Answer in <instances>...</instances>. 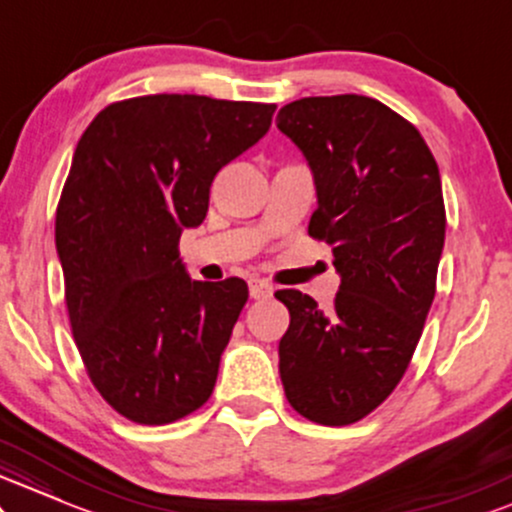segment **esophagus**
<instances>
[{
	"mask_svg": "<svg viewBox=\"0 0 512 512\" xmlns=\"http://www.w3.org/2000/svg\"><path fill=\"white\" fill-rule=\"evenodd\" d=\"M249 294H251V299H266L273 294V285H270L268 280L254 278V280H249Z\"/></svg>",
	"mask_w": 512,
	"mask_h": 512,
	"instance_id": "34e87169",
	"label": "esophagus"
}]
</instances>
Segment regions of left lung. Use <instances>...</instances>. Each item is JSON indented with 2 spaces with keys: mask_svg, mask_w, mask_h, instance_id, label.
I'll list each match as a JSON object with an SVG mask.
<instances>
[{
  "mask_svg": "<svg viewBox=\"0 0 512 512\" xmlns=\"http://www.w3.org/2000/svg\"><path fill=\"white\" fill-rule=\"evenodd\" d=\"M278 129L309 165V234L333 246L340 275L330 311L275 292L290 311L282 388L302 417L345 426L393 393L422 338L446 239L441 174L422 134L364 95L294 100Z\"/></svg>",
  "mask_w": 512,
  "mask_h": 512,
  "instance_id": "1",
  "label": "left lung"
}]
</instances>
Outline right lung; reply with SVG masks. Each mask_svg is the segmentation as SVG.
Masks as SVG:
<instances>
[{
    "label": "right lung",
    "instance_id": "right-lung-1",
    "mask_svg": "<svg viewBox=\"0 0 512 512\" xmlns=\"http://www.w3.org/2000/svg\"><path fill=\"white\" fill-rule=\"evenodd\" d=\"M275 105L143 95L105 107L78 141L54 220L66 306L90 381L158 426L203 405L242 314L244 280H191L179 237L210 184L268 134Z\"/></svg>",
    "mask_w": 512,
    "mask_h": 512
}]
</instances>
